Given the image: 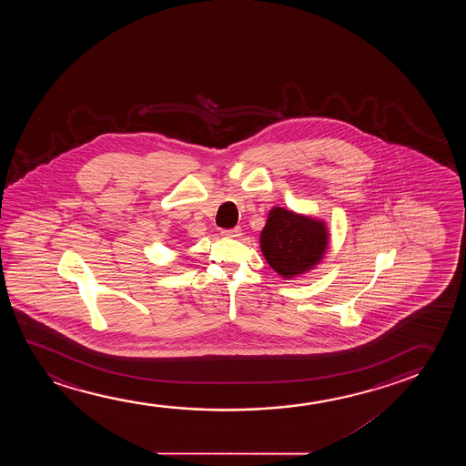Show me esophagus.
I'll return each mask as SVG.
<instances>
[{
  "instance_id": "obj_1",
  "label": "esophagus",
  "mask_w": 466,
  "mask_h": 466,
  "mask_svg": "<svg viewBox=\"0 0 466 466\" xmlns=\"http://www.w3.org/2000/svg\"><path fill=\"white\" fill-rule=\"evenodd\" d=\"M240 232H242V229L237 226V228H232V229H226L221 232L224 237H238L240 236Z\"/></svg>"
}]
</instances>
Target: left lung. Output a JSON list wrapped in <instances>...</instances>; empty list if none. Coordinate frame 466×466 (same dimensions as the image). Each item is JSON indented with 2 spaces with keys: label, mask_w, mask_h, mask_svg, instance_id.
Instances as JSON below:
<instances>
[{
  "label": "left lung",
  "mask_w": 466,
  "mask_h": 466,
  "mask_svg": "<svg viewBox=\"0 0 466 466\" xmlns=\"http://www.w3.org/2000/svg\"><path fill=\"white\" fill-rule=\"evenodd\" d=\"M262 255L283 279H293L319 264L328 247L323 221L275 207L261 232Z\"/></svg>",
  "instance_id": "left-lung-1"
}]
</instances>
